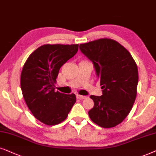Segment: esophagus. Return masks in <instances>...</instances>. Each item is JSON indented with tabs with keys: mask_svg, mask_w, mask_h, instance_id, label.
Segmentation results:
<instances>
[{
	"mask_svg": "<svg viewBox=\"0 0 156 156\" xmlns=\"http://www.w3.org/2000/svg\"><path fill=\"white\" fill-rule=\"evenodd\" d=\"M77 98L80 99V100H83L86 98L87 96H85V95H77Z\"/></svg>",
	"mask_w": 156,
	"mask_h": 156,
	"instance_id": "1",
	"label": "esophagus"
}]
</instances>
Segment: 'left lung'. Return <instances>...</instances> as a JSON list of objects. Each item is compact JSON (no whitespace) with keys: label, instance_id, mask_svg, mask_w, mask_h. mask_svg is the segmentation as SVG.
Instances as JSON below:
<instances>
[{"label":"left lung","instance_id":"1","mask_svg":"<svg viewBox=\"0 0 156 156\" xmlns=\"http://www.w3.org/2000/svg\"><path fill=\"white\" fill-rule=\"evenodd\" d=\"M80 50L93 62L103 95H90L94 106L88 111L91 120L102 128L123 122L131 111L137 94L138 67L130 53L109 38L80 45Z\"/></svg>","mask_w":156,"mask_h":156}]
</instances>
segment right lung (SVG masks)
<instances>
[{"mask_svg":"<svg viewBox=\"0 0 156 156\" xmlns=\"http://www.w3.org/2000/svg\"><path fill=\"white\" fill-rule=\"evenodd\" d=\"M78 44H45L29 55L20 76V88L27 106L34 117L48 126L67 118L76 102V95L55 91L60 68L76 55Z\"/></svg>","mask_w":156,"mask_h":156,"instance_id":"1","label":"right lung"}]
</instances>
